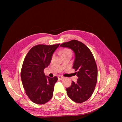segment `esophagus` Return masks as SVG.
<instances>
[{"mask_svg": "<svg viewBox=\"0 0 122 122\" xmlns=\"http://www.w3.org/2000/svg\"><path fill=\"white\" fill-rule=\"evenodd\" d=\"M58 78L59 79H60V80H62V79H64V77L63 76H61V75H58Z\"/></svg>", "mask_w": 122, "mask_h": 122, "instance_id": "esophagus-1", "label": "esophagus"}]
</instances>
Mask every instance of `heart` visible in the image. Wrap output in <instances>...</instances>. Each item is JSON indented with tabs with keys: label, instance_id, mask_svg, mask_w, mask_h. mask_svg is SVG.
I'll return each instance as SVG.
<instances>
[{
	"label": "heart",
	"instance_id": "1",
	"mask_svg": "<svg viewBox=\"0 0 122 122\" xmlns=\"http://www.w3.org/2000/svg\"><path fill=\"white\" fill-rule=\"evenodd\" d=\"M67 54H71V51L69 49H65L62 51V55H67ZM54 56V55L53 57Z\"/></svg>",
	"mask_w": 122,
	"mask_h": 122
}]
</instances>
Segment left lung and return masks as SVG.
I'll list each match as a JSON object with an SVG mask.
<instances>
[{"mask_svg": "<svg viewBox=\"0 0 122 122\" xmlns=\"http://www.w3.org/2000/svg\"><path fill=\"white\" fill-rule=\"evenodd\" d=\"M61 47L72 49L75 53L73 68L77 71L76 82L72 81L66 88L68 97L76 103L86 101L93 94L97 81L98 71L93 55L89 48L77 40L61 44Z\"/></svg>", "mask_w": 122, "mask_h": 122, "instance_id": "8db88e82", "label": "left lung"}]
</instances>
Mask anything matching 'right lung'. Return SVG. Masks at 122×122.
Here are the masks:
<instances>
[{"label":"right lung","mask_w":122,"mask_h":122,"mask_svg":"<svg viewBox=\"0 0 122 122\" xmlns=\"http://www.w3.org/2000/svg\"><path fill=\"white\" fill-rule=\"evenodd\" d=\"M59 45L60 44L35 46L24 58L21 71L22 82L27 96L36 104H45L52 97L54 84L58 78L56 76H46L44 70L50 64Z\"/></svg>","instance_id":"1"}]
</instances>
